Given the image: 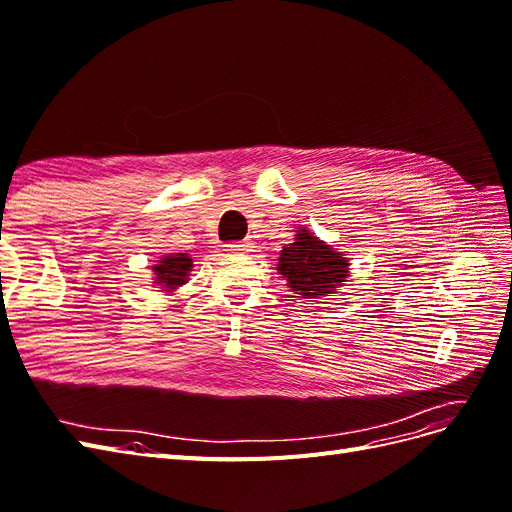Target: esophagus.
I'll list each match as a JSON object with an SVG mask.
<instances>
[{
  "label": "esophagus",
  "instance_id": "34e87169",
  "mask_svg": "<svg viewBox=\"0 0 512 512\" xmlns=\"http://www.w3.org/2000/svg\"><path fill=\"white\" fill-rule=\"evenodd\" d=\"M226 252H252L254 243L252 241H232V243H226Z\"/></svg>",
  "mask_w": 512,
  "mask_h": 512
}]
</instances>
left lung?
I'll list each match as a JSON object with an SVG mask.
<instances>
[{"instance_id":"8db88e82","label":"left lung","mask_w":512,"mask_h":512,"mask_svg":"<svg viewBox=\"0 0 512 512\" xmlns=\"http://www.w3.org/2000/svg\"><path fill=\"white\" fill-rule=\"evenodd\" d=\"M288 286L303 299L329 297L348 277V260L324 245L309 230H297V239L280 252L277 265Z\"/></svg>"}]
</instances>
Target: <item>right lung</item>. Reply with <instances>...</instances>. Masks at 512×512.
Masks as SVG:
<instances>
[{
    "mask_svg": "<svg viewBox=\"0 0 512 512\" xmlns=\"http://www.w3.org/2000/svg\"><path fill=\"white\" fill-rule=\"evenodd\" d=\"M156 280L162 284V288L175 290L177 286L188 282V275L192 271V258L188 254H173V256H164L156 267Z\"/></svg>",
    "mask_w": 512,
    "mask_h": 512,
    "instance_id": "add662e5",
    "label": "right lung"
}]
</instances>
